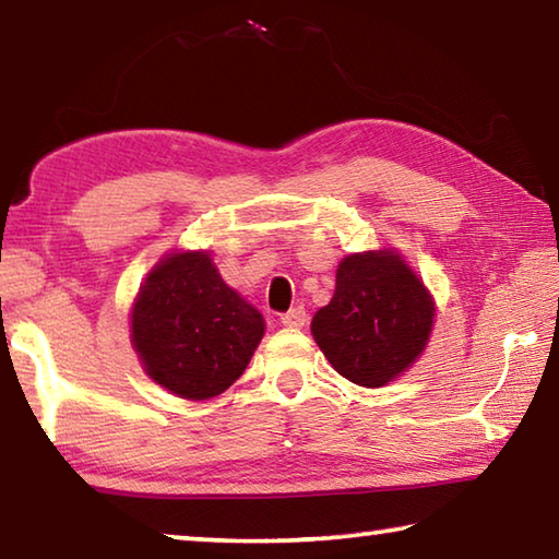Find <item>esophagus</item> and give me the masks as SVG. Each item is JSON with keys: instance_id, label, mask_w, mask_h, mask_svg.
<instances>
[{"instance_id": "34e87169", "label": "esophagus", "mask_w": 559, "mask_h": 559, "mask_svg": "<svg viewBox=\"0 0 559 559\" xmlns=\"http://www.w3.org/2000/svg\"><path fill=\"white\" fill-rule=\"evenodd\" d=\"M306 323H308V316H306V308H302V306L290 308L288 313L281 316V325H283V328L300 330V328H306Z\"/></svg>"}]
</instances>
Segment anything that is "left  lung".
<instances>
[{
    "label": "left lung",
    "instance_id": "left-lung-1",
    "mask_svg": "<svg viewBox=\"0 0 559 559\" xmlns=\"http://www.w3.org/2000/svg\"><path fill=\"white\" fill-rule=\"evenodd\" d=\"M433 316L437 302L400 251H362L340 261L333 298L310 333L335 372L374 390L421 357Z\"/></svg>",
    "mask_w": 559,
    "mask_h": 559
}]
</instances>
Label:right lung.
Wrapping results in <instances>:
<instances>
[{"instance_id":"right-lung-1","label":"right lung","mask_w":559,"mask_h":559,"mask_svg":"<svg viewBox=\"0 0 559 559\" xmlns=\"http://www.w3.org/2000/svg\"><path fill=\"white\" fill-rule=\"evenodd\" d=\"M266 323L229 288L210 251H169L130 308V343L155 384L206 402L239 380Z\"/></svg>"}]
</instances>
